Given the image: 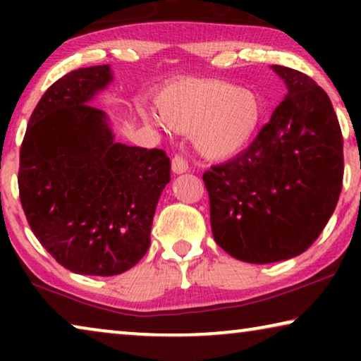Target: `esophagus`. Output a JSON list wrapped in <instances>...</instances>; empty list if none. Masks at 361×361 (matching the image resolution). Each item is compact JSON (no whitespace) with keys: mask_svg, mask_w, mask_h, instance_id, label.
<instances>
[{"mask_svg":"<svg viewBox=\"0 0 361 361\" xmlns=\"http://www.w3.org/2000/svg\"><path fill=\"white\" fill-rule=\"evenodd\" d=\"M171 166H172V172H174V174H184V172L189 171V162H187L185 157H182L179 154L172 157Z\"/></svg>","mask_w":361,"mask_h":361,"instance_id":"1","label":"esophagus"}]
</instances>
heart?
Returning <instances> with one entry per match:
<instances>
[{"label":"heart","mask_w":361,"mask_h":361,"mask_svg":"<svg viewBox=\"0 0 361 361\" xmlns=\"http://www.w3.org/2000/svg\"><path fill=\"white\" fill-rule=\"evenodd\" d=\"M166 126L192 131L200 154L210 159L233 156L253 141L263 118V103L255 92L224 80H182L171 83L156 98ZM147 121H156L142 111Z\"/></svg>","instance_id":"b5f03b06"}]
</instances>
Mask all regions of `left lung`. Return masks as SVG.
Here are the masks:
<instances>
[{"instance_id":"obj_1","label":"left lung","mask_w":361,"mask_h":361,"mask_svg":"<svg viewBox=\"0 0 361 361\" xmlns=\"http://www.w3.org/2000/svg\"><path fill=\"white\" fill-rule=\"evenodd\" d=\"M288 93L243 152L204 174L216 245L240 261L304 253L327 225L343 180V137L327 93L271 66Z\"/></svg>"}]
</instances>
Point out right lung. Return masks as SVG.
Here are the masks:
<instances>
[{
    "label": "right lung",
    "instance_id": "right-lung-1",
    "mask_svg": "<svg viewBox=\"0 0 361 361\" xmlns=\"http://www.w3.org/2000/svg\"><path fill=\"white\" fill-rule=\"evenodd\" d=\"M113 80L110 66L78 68L44 93L19 152L27 224L72 273L115 276L151 243L156 205L171 180L162 149L115 141L105 111L88 105Z\"/></svg>",
    "mask_w": 361,
    "mask_h": 361
}]
</instances>
